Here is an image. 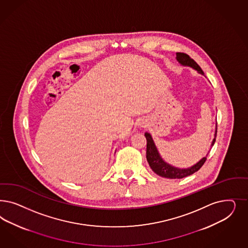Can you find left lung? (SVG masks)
I'll return each mask as SVG.
<instances>
[{
	"mask_svg": "<svg viewBox=\"0 0 248 248\" xmlns=\"http://www.w3.org/2000/svg\"><path fill=\"white\" fill-rule=\"evenodd\" d=\"M177 60L179 61L180 64H184V65H189L192 68H194L195 70H197L201 74H203L200 65L197 64L192 58L188 56L187 54L184 53H177ZM216 133H217V129L216 131V135L215 139L212 142V146H214V144L216 142ZM145 137L147 139V152H146V158L149 162L150 167L152 168V170L161 177L164 178H169V179H182L187 176L192 175V173L196 172L197 170H199L202 166L204 164V162L206 161V157L202 158V160L197 162L195 165H193L192 167L189 169H178L175 167L170 166L168 163H166L164 160L160 158V154L156 149V146L153 142L152 136L150 133L146 132Z\"/></svg>",
	"mask_w": 248,
	"mask_h": 248,
	"instance_id": "obj_1",
	"label": "left lung"
}]
</instances>
